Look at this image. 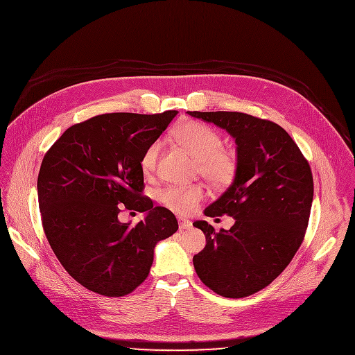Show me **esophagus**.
I'll return each mask as SVG.
<instances>
[{
	"mask_svg": "<svg viewBox=\"0 0 355 355\" xmlns=\"http://www.w3.org/2000/svg\"><path fill=\"white\" fill-rule=\"evenodd\" d=\"M178 221H179V228H180V231H184V230H190V228H191V223H190L189 220L179 217Z\"/></svg>",
	"mask_w": 355,
	"mask_h": 355,
	"instance_id": "obj_1",
	"label": "esophagus"
}]
</instances>
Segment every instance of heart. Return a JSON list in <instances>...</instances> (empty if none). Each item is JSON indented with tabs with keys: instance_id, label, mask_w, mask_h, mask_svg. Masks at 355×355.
<instances>
[{
	"instance_id": "heart-1",
	"label": "heart",
	"mask_w": 355,
	"mask_h": 355,
	"mask_svg": "<svg viewBox=\"0 0 355 355\" xmlns=\"http://www.w3.org/2000/svg\"><path fill=\"white\" fill-rule=\"evenodd\" d=\"M179 143L186 147L197 159L200 175L214 187L230 184L236 172L235 157L223 148V137L209 125L197 121H187L176 131ZM161 144L153 143L141 158V168L144 173L155 171ZM205 193L200 184H171L161 190V201L178 214H190Z\"/></svg>"
}]
</instances>
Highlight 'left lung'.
Returning <instances> with one entry per match:
<instances>
[{
	"label": "left lung",
	"instance_id": "8db88e82",
	"mask_svg": "<svg viewBox=\"0 0 355 355\" xmlns=\"http://www.w3.org/2000/svg\"><path fill=\"white\" fill-rule=\"evenodd\" d=\"M187 113L225 130L236 144L234 180L204 209L235 224L216 232L207 221L193 223L207 242L193 264L209 290L243 298L267 287L300 249L313 200L312 172L290 134L272 121L239 112Z\"/></svg>",
	"mask_w": 355,
	"mask_h": 355
}]
</instances>
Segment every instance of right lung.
Wrapping results in <instances>:
<instances>
[{
  "label": "right lung",
  "instance_id": "right-lung-1",
  "mask_svg": "<svg viewBox=\"0 0 355 355\" xmlns=\"http://www.w3.org/2000/svg\"><path fill=\"white\" fill-rule=\"evenodd\" d=\"M178 110L106 113L71 125L43 158L37 197L46 238L67 272L106 297L134 291L150 272L154 249L179 225L144 189L141 158ZM128 209L146 211L135 227L118 221Z\"/></svg>",
  "mask_w": 355,
  "mask_h": 355
}]
</instances>
